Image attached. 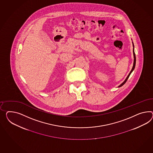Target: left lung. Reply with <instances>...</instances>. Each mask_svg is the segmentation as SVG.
<instances>
[{
  "label": "left lung",
  "instance_id": "obj_1",
  "mask_svg": "<svg viewBox=\"0 0 153 153\" xmlns=\"http://www.w3.org/2000/svg\"><path fill=\"white\" fill-rule=\"evenodd\" d=\"M133 54H134V63H133V68H132V69H131V71H130V72L129 73V75H128V76L126 77V80H124V82L122 83L119 86H118V87H121V86H123L125 83H126V82L127 81V80L129 78V77L130 75L131 74V73H132V71H134V68H135V64H136V57H135V52H134V45L133 43Z\"/></svg>",
  "mask_w": 153,
  "mask_h": 153
}]
</instances>
